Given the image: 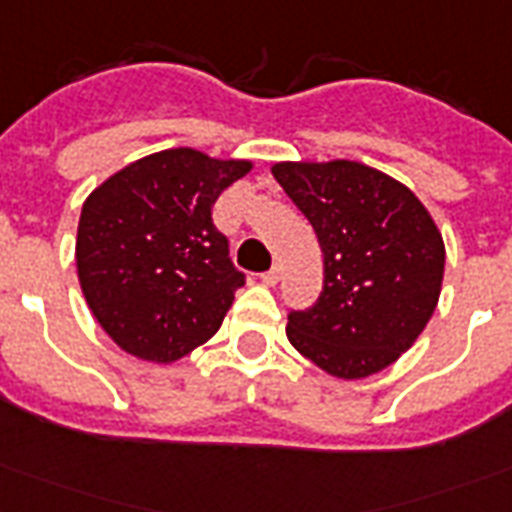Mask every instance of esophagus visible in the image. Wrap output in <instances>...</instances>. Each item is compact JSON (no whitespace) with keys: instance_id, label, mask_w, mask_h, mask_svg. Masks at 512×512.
Returning a JSON list of instances; mask_svg holds the SVG:
<instances>
[{"instance_id":"1","label":"esophagus","mask_w":512,"mask_h":512,"mask_svg":"<svg viewBox=\"0 0 512 512\" xmlns=\"http://www.w3.org/2000/svg\"><path fill=\"white\" fill-rule=\"evenodd\" d=\"M281 275H283V267L281 264H272L270 270L264 272V275H261V281L267 283V286H275V283L281 281Z\"/></svg>"}]
</instances>
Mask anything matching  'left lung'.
<instances>
[{
    "mask_svg": "<svg viewBox=\"0 0 512 512\" xmlns=\"http://www.w3.org/2000/svg\"><path fill=\"white\" fill-rule=\"evenodd\" d=\"M286 196L311 220L324 253V286L286 335L338 379H363L417 341L439 300L445 242L412 190L354 163H278Z\"/></svg>",
    "mask_w": 512,
    "mask_h": 512,
    "instance_id": "8db88e82",
    "label": "left lung"
}]
</instances>
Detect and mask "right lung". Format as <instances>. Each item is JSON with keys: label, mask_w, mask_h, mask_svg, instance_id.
Returning <instances> with one entry per match:
<instances>
[{"label": "right lung", "mask_w": 512, "mask_h": 512, "mask_svg": "<svg viewBox=\"0 0 512 512\" xmlns=\"http://www.w3.org/2000/svg\"><path fill=\"white\" fill-rule=\"evenodd\" d=\"M248 160L166 149L108 177L81 207L76 267L100 327L128 354L174 363L210 341L245 286L212 207Z\"/></svg>", "instance_id": "add662e5"}]
</instances>
